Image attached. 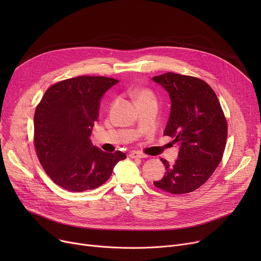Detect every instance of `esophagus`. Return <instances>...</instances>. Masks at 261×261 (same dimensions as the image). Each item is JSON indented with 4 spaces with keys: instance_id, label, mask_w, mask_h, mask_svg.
I'll list each match as a JSON object with an SVG mask.
<instances>
[{
    "instance_id": "esophagus-1",
    "label": "esophagus",
    "mask_w": 261,
    "mask_h": 261,
    "mask_svg": "<svg viewBox=\"0 0 261 261\" xmlns=\"http://www.w3.org/2000/svg\"><path fill=\"white\" fill-rule=\"evenodd\" d=\"M129 156L132 159H145L146 158L145 154H143L142 152H139V151H131Z\"/></svg>"
}]
</instances>
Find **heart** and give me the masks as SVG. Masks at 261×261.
I'll return each mask as SVG.
<instances>
[{
    "mask_svg": "<svg viewBox=\"0 0 261 261\" xmlns=\"http://www.w3.org/2000/svg\"><path fill=\"white\" fill-rule=\"evenodd\" d=\"M134 98L136 102H144L149 100H154L152 93L148 90H139L134 93Z\"/></svg>",
    "mask_w": 261,
    "mask_h": 261,
    "instance_id": "obj_1",
    "label": "heart"
}]
</instances>
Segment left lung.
<instances>
[{"label": "left lung", "mask_w": 261, "mask_h": 261, "mask_svg": "<svg viewBox=\"0 0 261 261\" xmlns=\"http://www.w3.org/2000/svg\"><path fill=\"white\" fill-rule=\"evenodd\" d=\"M152 80L165 89L171 101L164 135L181 145L172 165L161 159L166 172L153 184L174 195L191 193L210 179L221 162L226 119L217 95L205 81L175 73Z\"/></svg>", "instance_id": "left-lung-1"}]
</instances>
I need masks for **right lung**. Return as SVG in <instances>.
<instances>
[{"label": "right lung", "instance_id": "1", "mask_svg": "<svg viewBox=\"0 0 261 261\" xmlns=\"http://www.w3.org/2000/svg\"><path fill=\"white\" fill-rule=\"evenodd\" d=\"M103 76H79L51 86L36 108L35 147L47 175L60 187L80 193L101 186L121 151L107 153L92 144L105 93L118 84Z\"/></svg>", "mask_w": 261, "mask_h": 261}]
</instances>
